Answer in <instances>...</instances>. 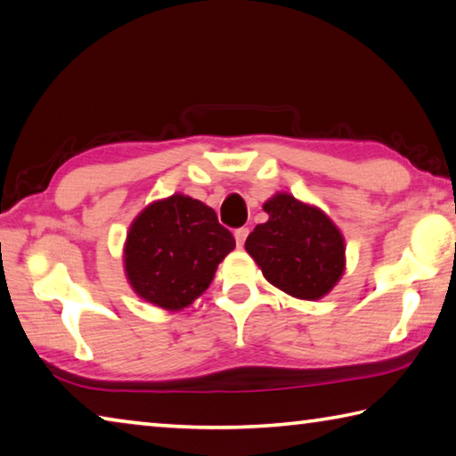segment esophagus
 <instances>
[{
  "label": "esophagus",
  "instance_id": "1",
  "mask_svg": "<svg viewBox=\"0 0 456 456\" xmlns=\"http://www.w3.org/2000/svg\"><path fill=\"white\" fill-rule=\"evenodd\" d=\"M247 235H249V229H247V227H241V229H237V231H235V241H237V247H243V245H245V239H247Z\"/></svg>",
  "mask_w": 456,
  "mask_h": 456
}]
</instances>
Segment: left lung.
I'll list each match as a JSON object with an SVG mask.
<instances>
[{"label":"left lung","mask_w":456,"mask_h":456,"mask_svg":"<svg viewBox=\"0 0 456 456\" xmlns=\"http://www.w3.org/2000/svg\"><path fill=\"white\" fill-rule=\"evenodd\" d=\"M269 219L256 225L245 249L265 279L297 299L327 295L345 271V241L325 213L279 193L263 205Z\"/></svg>","instance_id":"left-lung-1"}]
</instances>
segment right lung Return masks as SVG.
<instances>
[{
    "mask_svg": "<svg viewBox=\"0 0 456 456\" xmlns=\"http://www.w3.org/2000/svg\"><path fill=\"white\" fill-rule=\"evenodd\" d=\"M235 239L211 207L185 195L157 201L134 221L126 243L131 287L157 307L177 311L197 299Z\"/></svg>",
    "mask_w": 456,
    "mask_h": 456,
    "instance_id": "obj_1",
    "label": "right lung"
}]
</instances>
